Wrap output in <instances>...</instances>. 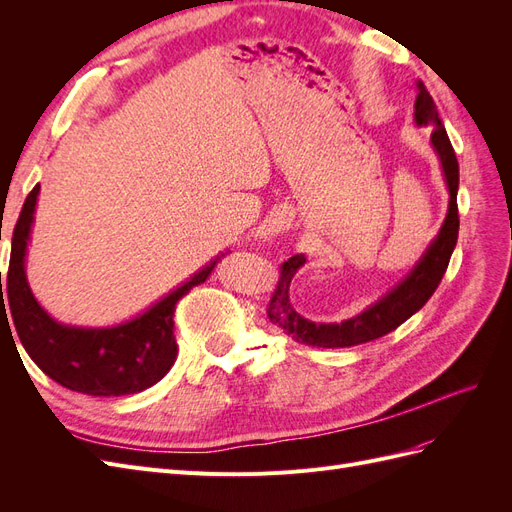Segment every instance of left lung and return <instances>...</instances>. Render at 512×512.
<instances>
[{"instance_id":"8db88e82","label":"left lung","mask_w":512,"mask_h":512,"mask_svg":"<svg viewBox=\"0 0 512 512\" xmlns=\"http://www.w3.org/2000/svg\"><path fill=\"white\" fill-rule=\"evenodd\" d=\"M418 96L414 102V121L416 126H433L431 130V145L436 149L444 181L448 188V211L444 224L438 232V237L429 243L423 258L416 262L414 269L401 280L391 292H386L380 301L359 316L348 318L344 322H312L303 318L297 309L292 307L288 290L292 277L305 265V256L297 254L288 258L282 265L280 282L269 301L267 314L269 320L277 327L284 329L294 342L305 346H318V348H348L359 346L371 339H378L386 333L395 331L399 324H404L412 314H416L436 292L438 284L446 273L448 260L457 245L459 235V209H457V190H459V164L455 149L448 141V134L442 126V119L438 117V108L425 85L418 81Z\"/></svg>"}]
</instances>
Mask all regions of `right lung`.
<instances>
[{
	"instance_id": "add662e5",
	"label": "right lung",
	"mask_w": 512,
	"mask_h": 512,
	"mask_svg": "<svg viewBox=\"0 0 512 512\" xmlns=\"http://www.w3.org/2000/svg\"><path fill=\"white\" fill-rule=\"evenodd\" d=\"M38 192L40 185L27 194L12 232L6 292H2L0 273V318L8 307L25 352L46 376L70 391L119 397L149 389L168 374L177 359L175 305L194 286L207 280L224 254L215 256L207 267L141 316L106 329L68 327L44 312L25 277V254Z\"/></svg>"
}]
</instances>
